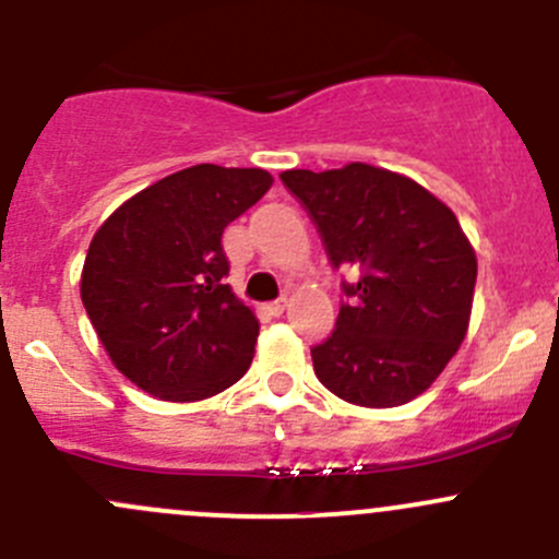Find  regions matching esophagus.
Segmentation results:
<instances>
[{"instance_id":"esophagus-1","label":"esophagus","mask_w":559,"mask_h":559,"mask_svg":"<svg viewBox=\"0 0 559 559\" xmlns=\"http://www.w3.org/2000/svg\"><path fill=\"white\" fill-rule=\"evenodd\" d=\"M267 311L273 313V316H281V313L286 311V300H275V302H270V306H267Z\"/></svg>"}]
</instances>
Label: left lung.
<instances>
[{
    "mask_svg": "<svg viewBox=\"0 0 559 559\" xmlns=\"http://www.w3.org/2000/svg\"><path fill=\"white\" fill-rule=\"evenodd\" d=\"M332 264L354 267L335 332L311 348L319 381L365 408H394L432 386L465 341L476 251L447 202L408 175L352 162L286 170Z\"/></svg>",
    "mask_w": 559,
    "mask_h": 559,
    "instance_id": "1",
    "label": "left lung"
}]
</instances>
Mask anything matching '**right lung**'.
<instances>
[{
	"mask_svg": "<svg viewBox=\"0 0 559 559\" xmlns=\"http://www.w3.org/2000/svg\"><path fill=\"white\" fill-rule=\"evenodd\" d=\"M270 186L259 167H186L129 197L94 233L81 300L134 386L197 403L243 379L259 319L224 284L222 235Z\"/></svg>",
	"mask_w": 559,
	"mask_h": 559,
	"instance_id": "obj_1",
	"label": "right lung"
}]
</instances>
